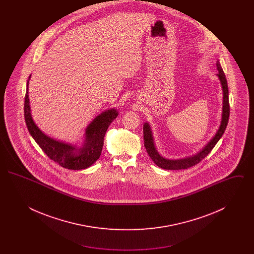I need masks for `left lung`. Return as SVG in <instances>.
<instances>
[{"mask_svg": "<svg viewBox=\"0 0 254 254\" xmlns=\"http://www.w3.org/2000/svg\"><path fill=\"white\" fill-rule=\"evenodd\" d=\"M218 73L216 76L222 85L223 90V108H222V118H221V124L219 126L217 131L215 135L207 142V144L200 149L198 152H196L193 155L190 157L182 158V159H168L162 156L157 150V147L155 145L153 133L151 130V127L148 122H145L144 124V144H145V149L149 157L154 162L155 165H157L159 168L164 169H170V170H178V169H186L193 167L200 163L204 158L212 150V148L217 144L218 141L221 139L223 134L225 132L229 117H230V103H229V87L227 79L225 76V73L223 71V68L218 61L216 63Z\"/></svg>", "mask_w": 254, "mask_h": 254, "instance_id": "8db88e82", "label": "left lung"}]
</instances>
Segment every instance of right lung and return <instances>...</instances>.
<instances>
[{
	"label": "right lung",
	"mask_w": 254,
	"mask_h": 254,
	"mask_svg": "<svg viewBox=\"0 0 254 254\" xmlns=\"http://www.w3.org/2000/svg\"><path fill=\"white\" fill-rule=\"evenodd\" d=\"M30 78L31 75L27 80L24 98V120L30 135L43 151L61 167L73 170L89 168L101 156L105 135L109 125L118 116V110L115 108L107 109L96 116L86 127L84 142L80 146L53 139L43 132L32 118L28 97Z\"/></svg>",
	"instance_id": "1"
}]
</instances>
